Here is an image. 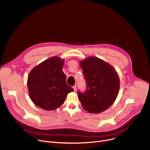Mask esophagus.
Masks as SVG:
<instances>
[{
    "label": "esophagus",
    "mask_w": 150,
    "mask_h": 150,
    "mask_svg": "<svg viewBox=\"0 0 150 150\" xmlns=\"http://www.w3.org/2000/svg\"><path fill=\"white\" fill-rule=\"evenodd\" d=\"M73 88H74V91H76V85H74V86L73 87Z\"/></svg>",
    "instance_id": "34e87169"
}]
</instances>
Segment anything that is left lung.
Listing matches in <instances>:
<instances>
[{
  "instance_id": "obj_1",
  "label": "left lung",
  "mask_w": 150,
  "mask_h": 150,
  "mask_svg": "<svg viewBox=\"0 0 150 150\" xmlns=\"http://www.w3.org/2000/svg\"><path fill=\"white\" fill-rule=\"evenodd\" d=\"M87 82V91L78 96L85 110L100 113L112 105L120 88L119 76L115 68L104 60L90 56L79 62Z\"/></svg>"
}]
</instances>
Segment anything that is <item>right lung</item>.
I'll use <instances>...</instances> for the list:
<instances>
[{
	"instance_id": "obj_1",
	"label": "right lung",
	"mask_w": 150,
	"mask_h": 150,
	"mask_svg": "<svg viewBox=\"0 0 150 150\" xmlns=\"http://www.w3.org/2000/svg\"><path fill=\"white\" fill-rule=\"evenodd\" d=\"M65 60L50 57L35 66L30 72L27 87L31 101L45 110H53L65 102L74 89L67 85L62 71Z\"/></svg>"
}]
</instances>
